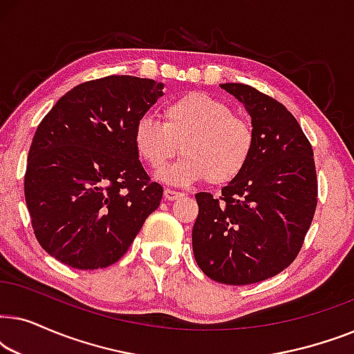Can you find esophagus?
I'll list each match as a JSON object with an SVG mask.
<instances>
[{"label":"esophagus","instance_id":"34e87169","mask_svg":"<svg viewBox=\"0 0 354 354\" xmlns=\"http://www.w3.org/2000/svg\"><path fill=\"white\" fill-rule=\"evenodd\" d=\"M183 195H185V193L177 192V190H172V188H166V190H164V198H166V200H169V201L177 200V198H180V196H183Z\"/></svg>","mask_w":354,"mask_h":354}]
</instances>
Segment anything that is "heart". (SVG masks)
<instances>
[{"mask_svg":"<svg viewBox=\"0 0 354 354\" xmlns=\"http://www.w3.org/2000/svg\"><path fill=\"white\" fill-rule=\"evenodd\" d=\"M253 124L235 114L225 101L192 91L169 101L162 122L143 115L133 127L135 151L149 167L159 171L178 153L180 161L159 172L172 185L205 180L224 185L240 176L254 151Z\"/></svg>","mask_w":354,"mask_h":354,"instance_id":"heart-1","label":"heart"}]
</instances>
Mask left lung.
<instances>
[{
  "label": "left lung",
  "instance_id": "8db88e82",
  "mask_svg": "<svg viewBox=\"0 0 354 354\" xmlns=\"http://www.w3.org/2000/svg\"><path fill=\"white\" fill-rule=\"evenodd\" d=\"M254 127L248 166L222 188L196 193L192 245L207 277L227 285L270 279L293 263L317 205L313 148L282 103L243 84H222Z\"/></svg>",
  "mask_w": 354,
  "mask_h": 354
}]
</instances>
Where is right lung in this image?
Here are the masks:
<instances>
[{
    "label": "right lung",
    "mask_w": 354,
    "mask_h": 354,
    "mask_svg": "<svg viewBox=\"0 0 354 354\" xmlns=\"http://www.w3.org/2000/svg\"><path fill=\"white\" fill-rule=\"evenodd\" d=\"M164 84L109 75L61 96L33 135L26 203L41 248L75 269H101L127 253L158 209L162 187L149 182L133 127Z\"/></svg>",
    "instance_id": "1"
}]
</instances>
